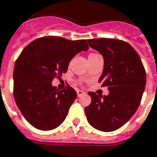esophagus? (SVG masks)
<instances>
[{
	"label": "esophagus",
	"instance_id": "obj_1",
	"mask_svg": "<svg viewBox=\"0 0 157 157\" xmlns=\"http://www.w3.org/2000/svg\"><path fill=\"white\" fill-rule=\"evenodd\" d=\"M84 94H85L84 91H82V90H77V96H78L79 97H80V96H82V95H84Z\"/></svg>",
	"mask_w": 157,
	"mask_h": 157
}]
</instances>
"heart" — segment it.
I'll use <instances>...</instances> for the list:
<instances>
[{
  "label": "heart",
  "instance_id": "heart-1",
  "mask_svg": "<svg viewBox=\"0 0 157 157\" xmlns=\"http://www.w3.org/2000/svg\"><path fill=\"white\" fill-rule=\"evenodd\" d=\"M99 55V54H97V53H91L90 56H89V57H92V56H96Z\"/></svg>",
  "mask_w": 157,
  "mask_h": 157
}]
</instances>
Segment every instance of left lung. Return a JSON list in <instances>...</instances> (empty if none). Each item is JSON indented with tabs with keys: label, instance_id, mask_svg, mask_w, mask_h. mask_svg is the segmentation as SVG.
<instances>
[{
	"label": "left lung",
	"instance_id": "left-lung-1",
	"mask_svg": "<svg viewBox=\"0 0 157 157\" xmlns=\"http://www.w3.org/2000/svg\"><path fill=\"white\" fill-rule=\"evenodd\" d=\"M87 42L104 58L98 82L101 86H107L109 95L89 92L91 102L85 108V113L92 127L113 132L126 124L137 110L146 86V71L137 52L124 40L100 38Z\"/></svg>",
	"mask_w": 157,
	"mask_h": 157
}]
</instances>
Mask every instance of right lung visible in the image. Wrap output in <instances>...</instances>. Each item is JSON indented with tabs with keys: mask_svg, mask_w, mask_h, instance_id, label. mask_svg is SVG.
<instances>
[{
	"mask_svg": "<svg viewBox=\"0 0 157 157\" xmlns=\"http://www.w3.org/2000/svg\"><path fill=\"white\" fill-rule=\"evenodd\" d=\"M88 48L86 40L45 36L33 40L20 54L14 67V98L35 128L53 130L66 119L76 91L70 86L59 90L52 82L67 72L76 54Z\"/></svg>",
	"mask_w": 157,
	"mask_h": 157,
	"instance_id": "add662e5",
	"label": "right lung"
}]
</instances>
